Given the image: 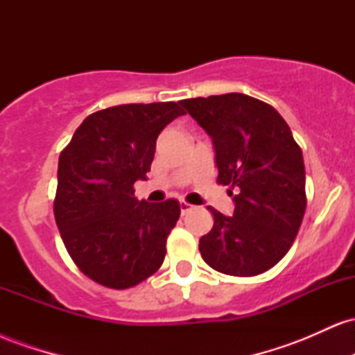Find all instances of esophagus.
Wrapping results in <instances>:
<instances>
[{
    "instance_id": "34e87169",
    "label": "esophagus",
    "mask_w": 355,
    "mask_h": 355,
    "mask_svg": "<svg viewBox=\"0 0 355 355\" xmlns=\"http://www.w3.org/2000/svg\"><path fill=\"white\" fill-rule=\"evenodd\" d=\"M191 207H193V205H190L189 202H185V200H180V211H182L183 215H185L187 211H189V210H191Z\"/></svg>"
}]
</instances>
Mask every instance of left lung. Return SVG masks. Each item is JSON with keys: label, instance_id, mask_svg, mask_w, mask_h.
I'll use <instances>...</instances> for the list:
<instances>
[{"label": "left lung", "instance_id": "8db88e82", "mask_svg": "<svg viewBox=\"0 0 355 355\" xmlns=\"http://www.w3.org/2000/svg\"><path fill=\"white\" fill-rule=\"evenodd\" d=\"M180 105L214 141L217 182L236 190H229L232 217L209 207L214 227L198 243L203 260L227 275L262 274L287 254L302 223V150L274 107L243 93Z\"/></svg>", "mask_w": 355, "mask_h": 355}]
</instances>
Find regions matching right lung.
I'll return each instance as SVG.
<instances>
[{
    "label": "right lung",
    "instance_id": "add662e5",
    "mask_svg": "<svg viewBox=\"0 0 355 355\" xmlns=\"http://www.w3.org/2000/svg\"><path fill=\"white\" fill-rule=\"evenodd\" d=\"M180 115L175 101L100 110L60 155L56 225L76 267L100 285L135 287L164 263L180 203L137 200L133 183L146 180L158 135Z\"/></svg>",
    "mask_w": 355,
    "mask_h": 355
}]
</instances>
